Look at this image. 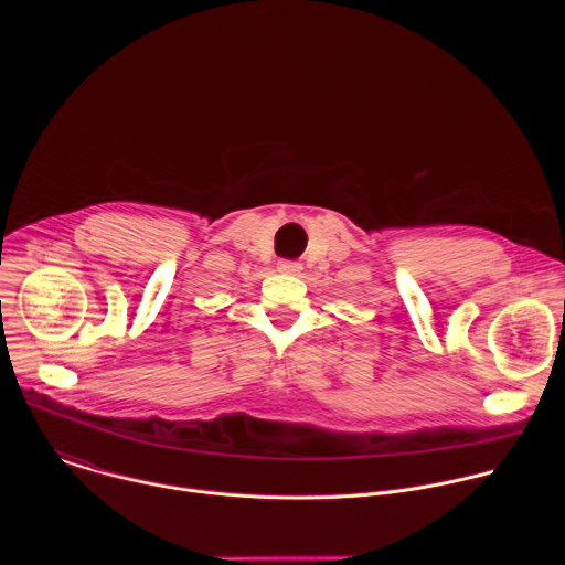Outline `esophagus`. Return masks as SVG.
Instances as JSON below:
<instances>
[{"mask_svg":"<svg viewBox=\"0 0 565 565\" xmlns=\"http://www.w3.org/2000/svg\"><path fill=\"white\" fill-rule=\"evenodd\" d=\"M279 273H284V275H297L299 270H301V264L299 262H288V259H284V262H279Z\"/></svg>","mask_w":565,"mask_h":565,"instance_id":"34e87169","label":"esophagus"}]
</instances>
